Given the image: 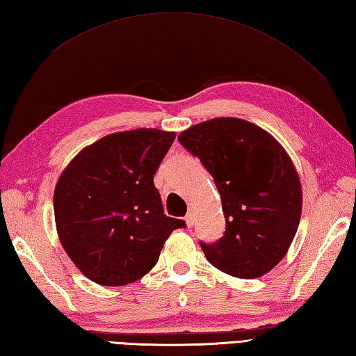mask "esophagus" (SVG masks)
<instances>
[{
  "label": "esophagus",
  "mask_w": 356,
  "mask_h": 356,
  "mask_svg": "<svg viewBox=\"0 0 356 356\" xmlns=\"http://www.w3.org/2000/svg\"><path fill=\"white\" fill-rule=\"evenodd\" d=\"M184 220H186V223H188V227L191 228L192 225H194V222H195V214L192 213V211H189L188 214H186V217H184Z\"/></svg>",
  "instance_id": "34e87169"
}]
</instances>
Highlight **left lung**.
I'll return each mask as SVG.
<instances>
[{
    "label": "left lung",
    "mask_w": 356,
    "mask_h": 356,
    "mask_svg": "<svg viewBox=\"0 0 356 356\" xmlns=\"http://www.w3.org/2000/svg\"><path fill=\"white\" fill-rule=\"evenodd\" d=\"M214 178L222 198L225 232L200 242L217 269L257 278L284 258L302 214V186L288 153L257 124L222 117L178 136Z\"/></svg>",
    "instance_id": "8db88e82"
}]
</instances>
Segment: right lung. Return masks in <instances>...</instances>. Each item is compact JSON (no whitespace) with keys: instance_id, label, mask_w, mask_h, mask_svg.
I'll return each mask as SVG.
<instances>
[{"instance_id":"right-lung-1","label":"right lung","mask_w":356,"mask_h":356,"mask_svg":"<svg viewBox=\"0 0 356 356\" xmlns=\"http://www.w3.org/2000/svg\"><path fill=\"white\" fill-rule=\"evenodd\" d=\"M175 133L134 129L84 148L60 175L54 217L62 247L103 286L134 283L158 263L165 239L186 222L164 214L153 177Z\"/></svg>"}]
</instances>
